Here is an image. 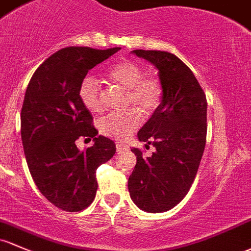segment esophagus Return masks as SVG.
Segmentation results:
<instances>
[{
	"instance_id": "obj_1",
	"label": "esophagus",
	"mask_w": 251,
	"mask_h": 251,
	"mask_svg": "<svg viewBox=\"0 0 251 251\" xmlns=\"http://www.w3.org/2000/svg\"><path fill=\"white\" fill-rule=\"evenodd\" d=\"M116 148H117V151H126L129 150V146L128 145L123 144V142H116Z\"/></svg>"
}]
</instances>
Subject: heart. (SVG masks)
I'll return each mask as SVG.
<instances>
[{"instance_id":"heart-1","label":"heart","mask_w":251,"mask_h":251,"mask_svg":"<svg viewBox=\"0 0 251 251\" xmlns=\"http://www.w3.org/2000/svg\"><path fill=\"white\" fill-rule=\"evenodd\" d=\"M107 79L126 90L125 106H133L123 112H112L99 121V130L104 135L123 140L141 125V114L153 115L163 101L164 90L160 80L153 75L144 74L139 63L123 60L115 63L106 73ZM80 99L91 114H99L104 110L103 93L100 86L93 77H86L80 86Z\"/></svg>"}]
</instances>
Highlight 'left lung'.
<instances>
[{"label": "left lung", "mask_w": 251, "mask_h": 251, "mask_svg": "<svg viewBox=\"0 0 251 251\" xmlns=\"http://www.w3.org/2000/svg\"><path fill=\"white\" fill-rule=\"evenodd\" d=\"M154 64L163 85V101L140 129V141L153 145L155 152L144 157L133 148L136 165L128 179L131 200L142 211L166 212L189 191L206 146V94L189 67L174 53L133 50Z\"/></svg>", "instance_id": "8db88e82"}]
</instances>
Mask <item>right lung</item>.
Instances as JSON below:
<instances>
[{
	"mask_svg": "<svg viewBox=\"0 0 251 251\" xmlns=\"http://www.w3.org/2000/svg\"><path fill=\"white\" fill-rule=\"evenodd\" d=\"M69 47L45 60L31 77L23 109L21 139L26 161L40 193L67 212L87 208L96 198V171L114 157L115 142L97 136L93 117L80 99V86L90 69L120 51ZM93 138L79 151L75 141Z\"/></svg>",
	"mask_w": 251,
	"mask_h": 251,
	"instance_id": "1",
	"label": "right lung"
}]
</instances>
